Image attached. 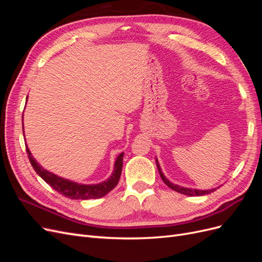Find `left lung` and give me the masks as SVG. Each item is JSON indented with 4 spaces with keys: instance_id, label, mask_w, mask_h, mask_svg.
Wrapping results in <instances>:
<instances>
[{
    "instance_id": "8db88e82",
    "label": "left lung",
    "mask_w": 262,
    "mask_h": 262,
    "mask_svg": "<svg viewBox=\"0 0 262 262\" xmlns=\"http://www.w3.org/2000/svg\"><path fill=\"white\" fill-rule=\"evenodd\" d=\"M156 165H157V169H158V172H160L161 175V178L163 179V181L165 182L166 185H167L170 189L175 190V191L179 192V193H182V194H187V195H190V196H195V195H204V194H209L210 192L214 191L215 189H212V190H198V189H190V188H184V187H180V186H177V185H173L171 184V182L166 179V177L164 176V173L162 172V169L160 167V165H158V162L156 161Z\"/></svg>"
}]
</instances>
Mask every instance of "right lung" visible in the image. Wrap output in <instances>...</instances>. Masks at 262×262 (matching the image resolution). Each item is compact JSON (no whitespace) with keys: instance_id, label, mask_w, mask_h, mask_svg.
<instances>
[{"instance_id":"obj_1","label":"right lung","mask_w":262,"mask_h":262,"mask_svg":"<svg viewBox=\"0 0 262 262\" xmlns=\"http://www.w3.org/2000/svg\"><path fill=\"white\" fill-rule=\"evenodd\" d=\"M26 152L31 166H33V168L38 175L40 176L51 188H53L55 191H58L64 196L70 198V199H98V198L104 196L108 192L112 191V190L118 185L119 179H120L121 176L123 153H121L117 157V161L115 163V170L108 180L97 185H78L76 182L70 181L68 179H63L57 175H54V173L43 169L41 166L34 160V157L31 156V153L27 145Z\"/></svg>"}]
</instances>
